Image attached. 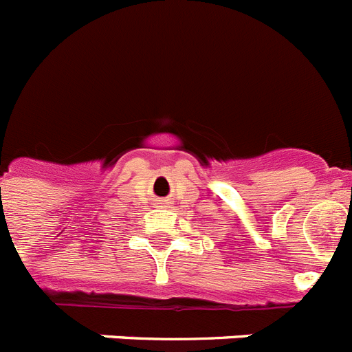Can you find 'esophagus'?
<instances>
[{"label": "esophagus", "mask_w": 352, "mask_h": 352, "mask_svg": "<svg viewBox=\"0 0 352 352\" xmlns=\"http://www.w3.org/2000/svg\"><path fill=\"white\" fill-rule=\"evenodd\" d=\"M158 205H165V203H158Z\"/></svg>", "instance_id": "esophagus-1"}]
</instances>
